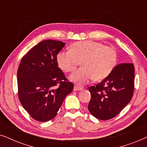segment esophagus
Segmentation results:
<instances>
[{
    "label": "esophagus",
    "instance_id": "obj_1",
    "mask_svg": "<svg viewBox=\"0 0 147 147\" xmlns=\"http://www.w3.org/2000/svg\"><path fill=\"white\" fill-rule=\"evenodd\" d=\"M81 90H83V87H78L77 85H75L74 87V91H81Z\"/></svg>",
    "mask_w": 147,
    "mask_h": 147
}]
</instances>
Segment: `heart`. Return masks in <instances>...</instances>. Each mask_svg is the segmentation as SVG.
I'll return each mask as SVG.
<instances>
[{
  "mask_svg": "<svg viewBox=\"0 0 147 147\" xmlns=\"http://www.w3.org/2000/svg\"><path fill=\"white\" fill-rule=\"evenodd\" d=\"M60 68L66 72H74L82 62V68L70 76L77 85L89 83L91 79L100 81L110 75L117 62L116 50L95 41H80L72 44L70 50L57 55Z\"/></svg>",
  "mask_w": 147,
  "mask_h": 147,
  "instance_id": "obj_1",
  "label": "heart"
}]
</instances>
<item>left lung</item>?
<instances>
[{"mask_svg":"<svg viewBox=\"0 0 147 147\" xmlns=\"http://www.w3.org/2000/svg\"><path fill=\"white\" fill-rule=\"evenodd\" d=\"M134 89L133 64H118L100 83L89 87L91 98L88 109L99 120H107L114 118L130 102Z\"/></svg>","mask_w":147,"mask_h":147,"instance_id":"obj_1","label":"left lung"}]
</instances>
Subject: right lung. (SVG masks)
Segmentation results:
<instances>
[{
    "mask_svg": "<svg viewBox=\"0 0 147 147\" xmlns=\"http://www.w3.org/2000/svg\"><path fill=\"white\" fill-rule=\"evenodd\" d=\"M64 46L60 41H42L33 47L19 64V101L31 118L39 122L53 119L73 89V83L58 66L57 55Z\"/></svg>",
    "mask_w": 147,
    "mask_h": 147,
    "instance_id": "1",
    "label": "right lung"
}]
</instances>
